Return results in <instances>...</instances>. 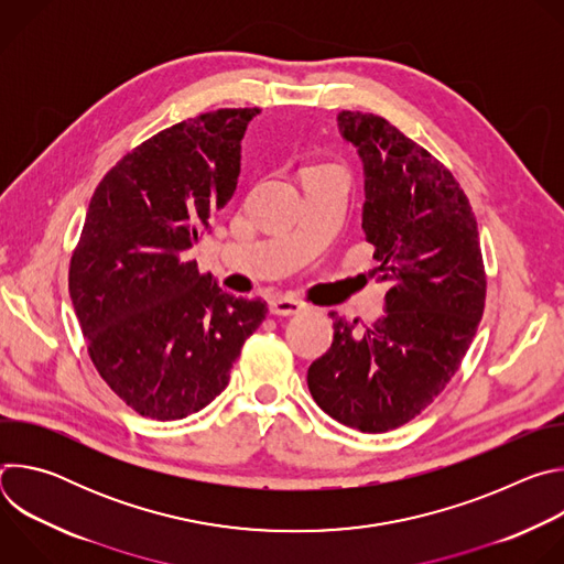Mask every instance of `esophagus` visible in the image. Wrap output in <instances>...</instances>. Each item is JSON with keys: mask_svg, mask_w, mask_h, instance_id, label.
Returning <instances> with one entry per match:
<instances>
[{"mask_svg": "<svg viewBox=\"0 0 564 564\" xmlns=\"http://www.w3.org/2000/svg\"><path fill=\"white\" fill-rule=\"evenodd\" d=\"M303 310V303L290 299V296H276L270 301V312L276 316H292Z\"/></svg>", "mask_w": 564, "mask_h": 564, "instance_id": "esophagus-1", "label": "esophagus"}]
</instances>
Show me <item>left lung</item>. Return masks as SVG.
Returning a JSON list of instances; mask_svg holds the SVG:
<instances>
[{
    "label": "left lung",
    "mask_w": 564,
    "mask_h": 564,
    "mask_svg": "<svg viewBox=\"0 0 564 564\" xmlns=\"http://www.w3.org/2000/svg\"><path fill=\"white\" fill-rule=\"evenodd\" d=\"M364 165L361 229L375 246L386 314L364 333L330 312L335 339L307 370L333 420L386 433L420 415L457 372L487 299L479 231L466 194L424 147L388 120L341 111Z\"/></svg>",
    "instance_id": "1"
}]
</instances>
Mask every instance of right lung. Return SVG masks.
Here are the masks:
<instances>
[{
    "label": "right lung",
    "instance_id": "1",
    "mask_svg": "<svg viewBox=\"0 0 564 564\" xmlns=\"http://www.w3.org/2000/svg\"><path fill=\"white\" fill-rule=\"evenodd\" d=\"M259 109H218L144 140L100 181L68 292L94 366L142 417L183 420L229 381L268 303L200 274L189 250L236 192Z\"/></svg>",
    "mask_w": 564,
    "mask_h": 564
}]
</instances>
